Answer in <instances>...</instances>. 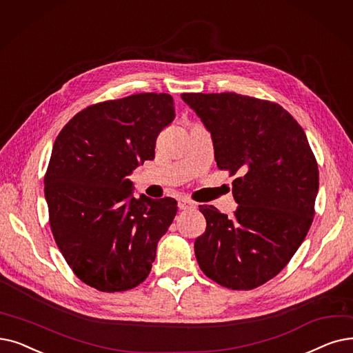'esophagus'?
Listing matches in <instances>:
<instances>
[{"instance_id":"obj_1","label":"esophagus","mask_w":353,"mask_h":353,"mask_svg":"<svg viewBox=\"0 0 353 353\" xmlns=\"http://www.w3.org/2000/svg\"><path fill=\"white\" fill-rule=\"evenodd\" d=\"M192 208H196V203L189 201V199H180L179 201V209L186 210V209H192Z\"/></svg>"}]
</instances>
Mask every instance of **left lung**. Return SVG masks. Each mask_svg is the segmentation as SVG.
Listing matches in <instances>:
<instances>
[{"mask_svg":"<svg viewBox=\"0 0 353 353\" xmlns=\"http://www.w3.org/2000/svg\"><path fill=\"white\" fill-rule=\"evenodd\" d=\"M210 131L219 170L236 176L231 218L201 206L197 264L226 288L252 290L293 258L314 218L319 168L307 137L281 105L239 95L181 94Z\"/></svg>","mask_w":353,"mask_h":353,"instance_id":"left-lung-1","label":"left lung"}]
</instances>
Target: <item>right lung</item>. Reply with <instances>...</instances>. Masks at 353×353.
<instances>
[{
	"label": "right lung",
	"instance_id": "add662e5",
	"mask_svg": "<svg viewBox=\"0 0 353 353\" xmlns=\"http://www.w3.org/2000/svg\"><path fill=\"white\" fill-rule=\"evenodd\" d=\"M168 94L144 92L86 106L59 132L44 174L57 248L76 277L103 293L141 284L172 225L173 197L135 199L134 168L154 159L173 122Z\"/></svg>",
	"mask_w": 353,
	"mask_h": 353
}]
</instances>
